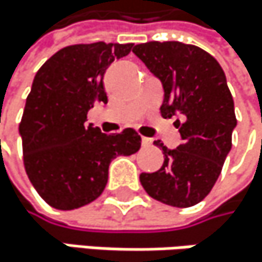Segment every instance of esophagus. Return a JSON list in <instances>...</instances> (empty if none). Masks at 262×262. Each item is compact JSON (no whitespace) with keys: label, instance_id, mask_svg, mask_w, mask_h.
<instances>
[{"label":"esophagus","instance_id":"obj_1","mask_svg":"<svg viewBox=\"0 0 262 262\" xmlns=\"http://www.w3.org/2000/svg\"><path fill=\"white\" fill-rule=\"evenodd\" d=\"M141 143H143V146H150V144H152V140L147 138V137H143V138H141Z\"/></svg>","mask_w":262,"mask_h":262}]
</instances>
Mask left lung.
Masks as SVG:
<instances>
[{"instance_id":"8db88e82","label":"left lung","mask_w":262,"mask_h":262,"mask_svg":"<svg viewBox=\"0 0 262 262\" xmlns=\"http://www.w3.org/2000/svg\"><path fill=\"white\" fill-rule=\"evenodd\" d=\"M134 52L161 80V116L180 115L176 125L183 140L172 150L154 141L163 150V166L157 172H143L140 182L161 203L192 207L210 194L231 149L237 121L225 73L211 54L182 41H147Z\"/></svg>"}]
</instances>
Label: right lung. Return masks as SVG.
I'll use <instances>...</instances> for the list:
<instances>
[{"label":"right lung","instance_id":"1","mask_svg":"<svg viewBox=\"0 0 262 262\" xmlns=\"http://www.w3.org/2000/svg\"><path fill=\"white\" fill-rule=\"evenodd\" d=\"M132 46L71 45L49 57L34 77L20 122L23 161L32 186L52 208L68 211L96 200L112 160L141 147L134 128L107 135L85 122L93 105L107 104L105 70Z\"/></svg>","mask_w":262,"mask_h":262}]
</instances>
